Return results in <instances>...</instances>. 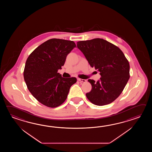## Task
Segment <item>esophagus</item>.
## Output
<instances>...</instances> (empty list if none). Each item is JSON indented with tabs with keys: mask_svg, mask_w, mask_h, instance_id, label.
Wrapping results in <instances>:
<instances>
[{
	"mask_svg": "<svg viewBox=\"0 0 152 152\" xmlns=\"http://www.w3.org/2000/svg\"><path fill=\"white\" fill-rule=\"evenodd\" d=\"M77 80L80 81V82H83V83H85L86 82V80L85 79H80V78H77Z\"/></svg>",
	"mask_w": 152,
	"mask_h": 152,
	"instance_id": "1",
	"label": "esophagus"
}]
</instances>
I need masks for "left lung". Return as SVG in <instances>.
I'll list each match as a JSON object with an SVG mask.
<instances>
[{
	"mask_svg": "<svg viewBox=\"0 0 152 152\" xmlns=\"http://www.w3.org/2000/svg\"><path fill=\"white\" fill-rule=\"evenodd\" d=\"M89 64L99 72L100 80L88 79L92 85L86 94L92 103L103 106L112 103L122 92L130 77L129 62L116 45L102 39L77 42Z\"/></svg>",
	"mask_w": 152,
	"mask_h": 152,
	"instance_id": "1",
	"label": "left lung"
}]
</instances>
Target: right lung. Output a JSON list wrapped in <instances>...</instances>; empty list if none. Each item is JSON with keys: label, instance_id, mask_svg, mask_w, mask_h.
I'll return each mask as SVG.
<instances>
[{"label": "right lung", "instance_id": "add662e5", "mask_svg": "<svg viewBox=\"0 0 152 152\" xmlns=\"http://www.w3.org/2000/svg\"><path fill=\"white\" fill-rule=\"evenodd\" d=\"M76 47L75 42L52 39L33 51L26 61L23 75L32 96L44 105L56 107L66 99L76 77H62L58 72L66 57Z\"/></svg>", "mask_w": 152, "mask_h": 152}]
</instances>
